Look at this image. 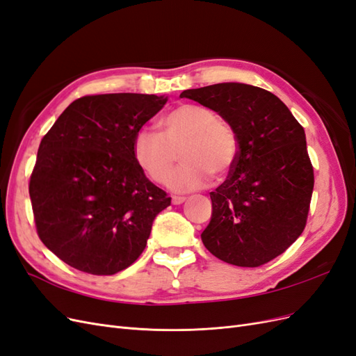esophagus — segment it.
<instances>
[{
  "mask_svg": "<svg viewBox=\"0 0 356 356\" xmlns=\"http://www.w3.org/2000/svg\"><path fill=\"white\" fill-rule=\"evenodd\" d=\"M184 202H186V197L172 196V203H174V204H181V203H184Z\"/></svg>",
  "mask_w": 356,
  "mask_h": 356,
  "instance_id": "esophagus-1",
  "label": "esophagus"
}]
</instances>
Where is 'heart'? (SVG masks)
Returning <instances> with one entry per match:
<instances>
[{
  "mask_svg": "<svg viewBox=\"0 0 356 356\" xmlns=\"http://www.w3.org/2000/svg\"><path fill=\"white\" fill-rule=\"evenodd\" d=\"M160 134L139 131L134 139V157L147 177L166 184L174 170L177 153L182 165L169 181L178 193L207 186L211 175L222 179L239 154L234 129L213 110L199 104H182L161 117Z\"/></svg>",
  "mask_w": 356,
  "mask_h": 356,
  "instance_id": "1",
  "label": "heart"
}]
</instances>
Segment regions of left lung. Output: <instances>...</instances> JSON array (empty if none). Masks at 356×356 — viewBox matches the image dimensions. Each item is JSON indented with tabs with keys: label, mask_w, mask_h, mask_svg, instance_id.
I'll return each instance as SVG.
<instances>
[{
	"label": "left lung",
	"mask_w": 356,
	"mask_h": 356,
	"mask_svg": "<svg viewBox=\"0 0 356 356\" xmlns=\"http://www.w3.org/2000/svg\"><path fill=\"white\" fill-rule=\"evenodd\" d=\"M179 96L218 113L239 141L227 179L209 193L203 245L233 266L268 263L306 227L315 178L303 126L276 95L251 84L220 83Z\"/></svg>",
	"instance_id": "left-lung-1"
}]
</instances>
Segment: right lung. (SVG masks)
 Wrapping results in <instances>:
<instances>
[{
    "mask_svg": "<svg viewBox=\"0 0 356 356\" xmlns=\"http://www.w3.org/2000/svg\"><path fill=\"white\" fill-rule=\"evenodd\" d=\"M168 98L90 95L68 105L41 139L29 196L41 242L90 275L124 270L143 254L170 197L134 157V139Z\"/></svg>",
    "mask_w": 356,
    "mask_h": 356,
    "instance_id": "obj_1",
    "label": "right lung"
}]
</instances>
